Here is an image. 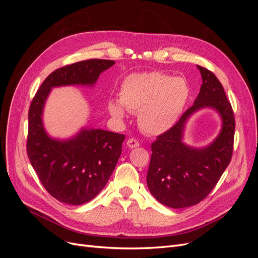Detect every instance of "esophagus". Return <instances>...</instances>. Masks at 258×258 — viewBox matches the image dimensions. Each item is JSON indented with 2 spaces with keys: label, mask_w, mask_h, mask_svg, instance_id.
<instances>
[{
  "label": "esophagus",
  "mask_w": 258,
  "mask_h": 258,
  "mask_svg": "<svg viewBox=\"0 0 258 258\" xmlns=\"http://www.w3.org/2000/svg\"><path fill=\"white\" fill-rule=\"evenodd\" d=\"M127 146L129 148H136V147L140 146V143H139L138 140H136V139H129L127 141Z\"/></svg>",
  "instance_id": "1"
}]
</instances>
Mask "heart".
Instances as JSON below:
<instances>
[{
	"label": "heart",
	"mask_w": 258,
	"mask_h": 258,
	"mask_svg": "<svg viewBox=\"0 0 258 258\" xmlns=\"http://www.w3.org/2000/svg\"><path fill=\"white\" fill-rule=\"evenodd\" d=\"M190 96L184 77L145 72L127 76L119 89V101L111 99L107 111L116 119L124 117V108L138 113L139 126L145 134L162 135L172 128Z\"/></svg>",
	"instance_id": "1"
}]
</instances>
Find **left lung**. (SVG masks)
<instances>
[{"mask_svg": "<svg viewBox=\"0 0 258 258\" xmlns=\"http://www.w3.org/2000/svg\"><path fill=\"white\" fill-rule=\"evenodd\" d=\"M202 77L199 95L174 126L152 144L146 182L160 204L182 209L199 204L211 192L228 167L235 136V117L223 86L209 70L197 66ZM202 108L220 115L222 128L215 141L205 148L182 142L185 122Z\"/></svg>", "mask_w": 258, "mask_h": 258, "instance_id": "8db88e82", "label": "left lung"}]
</instances>
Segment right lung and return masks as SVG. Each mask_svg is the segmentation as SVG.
Masks as SVG:
<instances>
[{"instance_id": "obj_1", "label": "right lung", "mask_w": 258, "mask_h": 258, "mask_svg": "<svg viewBox=\"0 0 258 258\" xmlns=\"http://www.w3.org/2000/svg\"><path fill=\"white\" fill-rule=\"evenodd\" d=\"M114 64L113 60L90 59L62 67L47 76L30 105L28 157L46 190L63 204H86L104 188L120 157L124 136L84 127L72 138H51L43 123L46 100L54 87H92Z\"/></svg>"}]
</instances>
